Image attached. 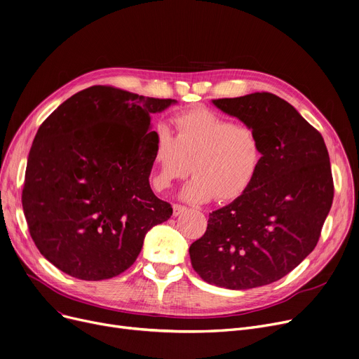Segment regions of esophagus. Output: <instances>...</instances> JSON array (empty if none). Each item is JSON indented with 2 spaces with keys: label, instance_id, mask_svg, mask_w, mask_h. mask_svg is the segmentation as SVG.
<instances>
[{
  "label": "esophagus",
  "instance_id": "34e87169",
  "mask_svg": "<svg viewBox=\"0 0 359 359\" xmlns=\"http://www.w3.org/2000/svg\"><path fill=\"white\" fill-rule=\"evenodd\" d=\"M184 211H186V206L179 205V203H175V205H173V215H175V217L180 215V214L184 212Z\"/></svg>",
  "mask_w": 359,
  "mask_h": 359
}]
</instances>
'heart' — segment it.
I'll use <instances>...</instances> for the list:
<instances>
[{"label":"heart","instance_id":"obj_1","mask_svg":"<svg viewBox=\"0 0 359 359\" xmlns=\"http://www.w3.org/2000/svg\"><path fill=\"white\" fill-rule=\"evenodd\" d=\"M175 125V137L167 126L157 129L153 183L158 191L184 179L189 165L194 177L182 191V198L189 202L234 201L250 189L263 163L256 129L208 109L183 111Z\"/></svg>","mask_w":359,"mask_h":359}]
</instances>
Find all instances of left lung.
I'll use <instances>...</instances> for the list:
<instances>
[{"label": "left lung", "mask_w": 359, "mask_h": 359, "mask_svg": "<svg viewBox=\"0 0 359 359\" xmlns=\"http://www.w3.org/2000/svg\"><path fill=\"white\" fill-rule=\"evenodd\" d=\"M212 103L260 137L263 163L243 196L210 214L191 244L195 272L211 285L250 290L284 278L316 248L332 208L333 179L323 137L272 93Z\"/></svg>", "instance_id": "left-lung-1"}]
</instances>
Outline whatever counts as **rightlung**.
<instances>
[{"label":"right lung","instance_id":"obj_1","mask_svg":"<svg viewBox=\"0 0 359 359\" xmlns=\"http://www.w3.org/2000/svg\"><path fill=\"white\" fill-rule=\"evenodd\" d=\"M175 103L93 86L37 129L22 202L36 248L53 266L83 280L118 276L145 234L172 217L148 177L157 138L151 115Z\"/></svg>","mask_w":359,"mask_h":359}]
</instances>
